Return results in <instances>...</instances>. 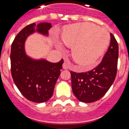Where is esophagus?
I'll use <instances>...</instances> for the list:
<instances>
[{
	"label": "esophagus",
	"mask_w": 129,
	"mask_h": 129,
	"mask_svg": "<svg viewBox=\"0 0 129 129\" xmlns=\"http://www.w3.org/2000/svg\"><path fill=\"white\" fill-rule=\"evenodd\" d=\"M69 67H70V64H69V62H67V61H64L63 63V65H62V68H63V69H64V70H67V69L69 68Z\"/></svg>",
	"instance_id": "1"
}]
</instances>
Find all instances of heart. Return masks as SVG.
<instances>
[{"label":"heart","instance_id":"heart-1","mask_svg":"<svg viewBox=\"0 0 129 129\" xmlns=\"http://www.w3.org/2000/svg\"><path fill=\"white\" fill-rule=\"evenodd\" d=\"M63 43L73 46L72 56L77 63L85 68L95 64L102 55L110 41V35L106 29L88 22L68 25L62 32ZM57 47L62 50L61 43Z\"/></svg>","mask_w":129,"mask_h":129}]
</instances>
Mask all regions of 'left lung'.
I'll use <instances>...</instances> for the list:
<instances>
[{
	"label": "left lung",
	"mask_w": 129,
	"mask_h": 129,
	"mask_svg": "<svg viewBox=\"0 0 129 129\" xmlns=\"http://www.w3.org/2000/svg\"><path fill=\"white\" fill-rule=\"evenodd\" d=\"M118 52V42L110 34V46L98 65L86 72L70 71L73 93L79 101L92 103L109 90L117 74Z\"/></svg>",
	"instance_id": "obj_1"
}]
</instances>
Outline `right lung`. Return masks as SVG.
I'll return each mask as SVG.
<instances>
[{"label": "right lung", "mask_w": 129, "mask_h": 129, "mask_svg": "<svg viewBox=\"0 0 129 129\" xmlns=\"http://www.w3.org/2000/svg\"><path fill=\"white\" fill-rule=\"evenodd\" d=\"M51 27L50 23L30 24L17 35L11 44L10 60L13 81L23 96L35 103L46 102L52 96L64 60L56 63L33 60L25 54L24 44L30 34L37 31L48 35Z\"/></svg>", "instance_id": "right-lung-1"}]
</instances>
